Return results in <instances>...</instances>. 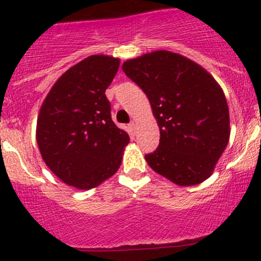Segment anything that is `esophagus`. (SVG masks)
Instances as JSON below:
<instances>
[{"label":"esophagus","instance_id":"1","mask_svg":"<svg viewBox=\"0 0 261 261\" xmlns=\"http://www.w3.org/2000/svg\"><path fill=\"white\" fill-rule=\"evenodd\" d=\"M130 127H131V130H133V131H136V122H135V121H133V122L130 123Z\"/></svg>","mask_w":261,"mask_h":261}]
</instances>
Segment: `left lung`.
<instances>
[{"label":"left lung","mask_w":261,"mask_h":261,"mask_svg":"<svg viewBox=\"0 0 261 261\" xmlns=\"http://www.w3.org/2000/svg\"><path fill=\"white\" fill-rule=\"evenodd\" d=\"M122 70L144 91L160 130L145 159L181 187L208 179L230 139L227 101L215 78L193 60L168 50L126 60Z\"/></svg>","instance_id":"left-lung-1"}]
</instances>
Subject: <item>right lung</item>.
Segmentation results:
<instances>
[{
    "label": "right lung",
    "instance_id": "right-lung-1",
    "mask_svg": "<svg viewBox=\"0 0 261 261\" xmlns=\"http://www.w3.org/2000/svg\"><path fill=\"white\" fill-rule=\"evenodd\" d=\"M120 59L91 55L63 73L46 94L36 141L46 167L68 186L92 189L115 174L130 143L115 125L107 87Z\"/></svg>",
    "mask_w": 261,
    "mask_h": 261
}]
</instances>
